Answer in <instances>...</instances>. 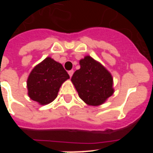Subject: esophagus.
Returning a JSON list of instances; mask_svg holds the SVG:
<instances>
[{"mask_svg": "<svg viewBox=\"0 0 153 153\" xmlns=\"http://www.w3.org/2000/svg\"><path fill=\"white\" fill-rule=\"evenodd\" d=\"M74 71L73 70H70V71H68V74H69V75H70V77L72 76L73 74H74Z\"/></svg>", "mask_w": 153, "mask_h": 153, "instance_id": "esophagus-1", "label": "esophagus"}]
</instances>
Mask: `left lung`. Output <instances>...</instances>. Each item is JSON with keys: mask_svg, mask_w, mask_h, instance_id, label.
Returning <instances> with one entry per match:
<instances>
[{"mask_svg": "<svg viewBox=\"0 0 153 153\" xmlns=\"http://www.w3.org/2000/svg\"><path fill=\"white\" fill-rule=\"evenodd\" d=\"M80 69L71 78L79 97L90 106H99L114 93L110 73L90 56L79 60Z\"/></svg>", "mask_w": 153, "mask_h": 153, "instance_id": "8db88e82", "label": "left lung"}]
</instances>
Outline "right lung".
<instances>
[{
  "instance_id": "obj_1",
  "label": "right lung",
  "mask_w": 153,
  "mask_h": 153,
  "mask_svg": "<svg viewBox=\"0 0 153 153\" xmlns=\"http://www.w3.org/2000/svg\"><path fill=\"white\" fill-rule=\"evenodd\" d=\"M69 78L61 63L47 57L36 65L28 76V96L40 105H47L56 98L62 83Z\"/></svg>"
}]
</instances>
